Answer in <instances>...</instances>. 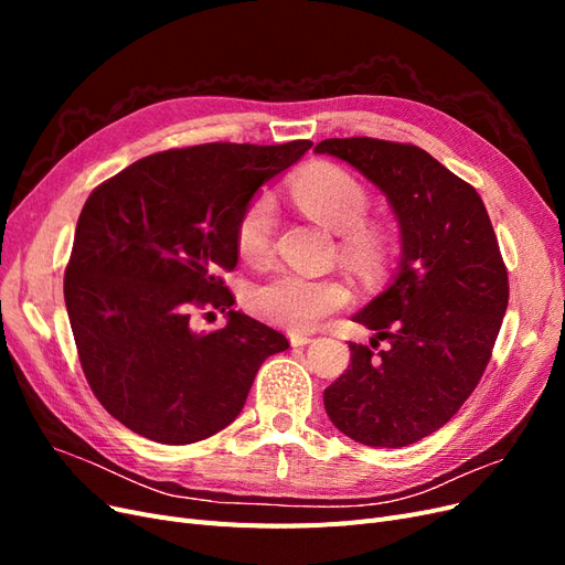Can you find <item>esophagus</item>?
Masks as SVG:
<instances>
[{"instance_id": "34e87169", "label": "esophagus", "mask_w": 565, "mask_h": 565, "mask_svg": "<svg viewBox=\"0 0 565 565\" xmlns=\"http://www.w3.org/2000/svg\"><path fill=\"white\" fill-rule=\"evenodd\" d=\"M311 337H306V334H299V332H292L289 334V344L292 347H306V344H311Z\"/></svg>"}]
</instances>
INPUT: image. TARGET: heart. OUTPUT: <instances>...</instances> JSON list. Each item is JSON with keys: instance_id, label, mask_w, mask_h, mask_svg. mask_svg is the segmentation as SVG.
I'll use <instances>...</instances> for the list:
<instances>
[{"instance_id": "obj_1", "label": "heart", "mask_w": 565, "mask_h": 565, "mask_svg": "<svg viewBox=\"0 0 565 565\" xmlns=\"http://www.w3.org/2000/svg\"><path fill=\"white\" fill-rule=\"evenodd\" d=\"M292 198L299 207L334 233H344V254L361 266H374L386 254V233L365 224L370 198L365 185L339 167H313L295 179ZM276 228V202L256 195L235 226V245L247 262H262L270 252ZM349 301V289L334 278H309L295 270H278L249 289L252 311L280 328L309 332Z\"/></svg>"}]
</instances>
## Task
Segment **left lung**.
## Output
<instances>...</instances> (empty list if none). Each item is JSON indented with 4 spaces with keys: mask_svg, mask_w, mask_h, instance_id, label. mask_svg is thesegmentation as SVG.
Listing matches in <instances>:
<instances>
[{
    "mask_svg": "<svg viewBox=\"0 0 565 565\" xmlns=\"http://www.w3.org/2000/svg\"><path fill=\"white\" fill-rule=\"evenodd\" d=\"M316 152L380 188L403 249L388 287L353 316L374 337L370 347L351 341L324 409L363 446L405 448L448 424L483 377L509 303L507 266L481 195L426 150L353 136Z\"/></svg>",
    "mask_w": 565,
    "mask_h": 565,
    "instance_id": "1",
    "label": "left lung"
}]
</instances>
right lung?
<instances>
[{
	"label": "right lung",
	"instance_id": "right-lung-1",
	"mask_svg": "<svg viewBox=\"0 0 565 565\" xmlns=\"http://www.w3.org/2000/svg\"><path fill=\"white\" fill-rule=\"evenodd\" d=\"M311 146L164 150L84 202L65 309L94 396L134 434L185 446L226 429L262 363L289 349L282 332L231 309L218 273L237 264L235 226L254 193ZM202 308L228 310L225 328L193 331Z\"/></svg>",
	"mask_w": 565,
	"mask_h": 565
}]
</instances>
